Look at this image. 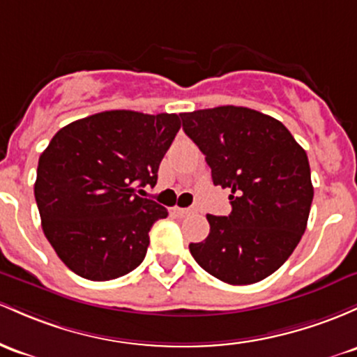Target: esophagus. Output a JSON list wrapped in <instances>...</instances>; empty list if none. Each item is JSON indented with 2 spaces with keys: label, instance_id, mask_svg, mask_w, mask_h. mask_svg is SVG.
<instances>
[{
  "label": "esophagus",
  "instance_id": "esophagus-1",
  "mask_svg": "<svg viewBox=\"0 0 357 357\" xmlns=\"http://www.w3.org/2000/svg\"><path fill=\"white\" fill-rule=\"evenodd\" d=\"M174 213L179 215V217H190V215L197 213L195 208H174Z\"/></svg>",
  "mask_w": 357,
  "mask_h": 357
}]
</instances>
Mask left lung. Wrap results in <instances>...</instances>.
I'll return each instance as SVG.
<instances>
[{"mask_svg":"<svg viewBox=\"0 0 357 357\" xmlns=\"http://www.w3.org/2000/svg\"><path fill=\"white\" fill-rule=\"evenodd\" d=\"M215 186L230 188L229 217L206 215L210 234L190 244L195 261L223 283L252 284L284 264L310 213L307 152L280 120L244 107L181 113Z\"/></svg>","mask_w":357,"mask_h":357,"instance_id":"1","label":"left lung"}]
</instances>
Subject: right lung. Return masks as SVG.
Listing matches in <instances>:
<instances>
[{"label":"right lung","instance_id":"right-lung-1","mask_svg":"<svg viewBox=\"0 0 357 357\" xmlns=\"http://www.w3.org/2000/svg\"><path fill=\"white\" fill-rule=\"evenodd\" d=\"M179 128L176 113L112 109L52 137L38 159L35 202L47 241L70 271L108 281L144 261L149 230L167 208L137 188L155 186Z\"/></svg>","mask_w":357,"mask_h":357}]
</instances>
